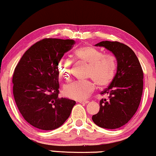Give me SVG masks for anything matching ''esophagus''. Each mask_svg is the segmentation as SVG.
I'll use <instances>...</instances> for the list:
<instances>
[{
	"mask_svg": "<svg viewBox=\"0 0 156 156\" xmlns=\"http://www.w3.org/2000/svg\"><path fill=\"white\" fill-rule=\"evenodd\" d=\"M89 102V101H80L79 103H83V104H87V103H88Z\"/></svg>",
	"mask_w": 156,
	"mask_h": 156,
	"instance_id": "esophagus-1",
	"label": "esophagus"
}]
</instances>
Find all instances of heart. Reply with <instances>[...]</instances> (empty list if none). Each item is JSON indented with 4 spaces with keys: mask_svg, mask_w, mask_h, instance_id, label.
<instances>
[{
    "mask_svg": "<svg viewBox=\"0 0 156 156\" xmlns=\"http://www.w3.org/2000/svg\"><path fill=\"white\" fill-rule=\"evenodd\" d=\"M78 59L89 64L87 76L95 82L99 88H104L112 82L116 75L117 60L112 55H103L101 50L85 46L75 51ZM58 70L64 79L68 80L72 75V62L64 56L58 62ZM94 86L91 82L76 81L67 84L63 87L62 93L65 97L76 101L87 99L94 91Z\"/></svg>",
    "mask_w": 156,
    "mask_h": 156,
    "instance_id": "heart-1",
    "label": "heart"
}]
</instances>
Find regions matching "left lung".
I'll return each instance as SVG.
<instances>
[{"instance_id":"left-lung-1","label":"left lung","mask_w":156,"mask_h":156,"mask_svg":"<svg viewBox=\"0 0 156 156\" xmlns=\"http://www.w3.org/2000/svg\"><path fill=\"white\" fill-rule=\"evenodd\" d=\"M95 46L111 51L117 61V73L108 88L101 94L107 96L100 101V111L92 116L97 125L116 129L128 122L136 112L143 91L142 68L135 53L119 42L103 41Z\"/></svg>"}]
</instances>
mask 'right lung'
Listing matches in <instances>:
<instances>
[{
	"mask_svg": "<svg viewBox=\"0 0 156 156\" xmlns=\"http://www.w3.org/2000/svg\"><path fill=\"white\" fill-rule=\"evenodd\" d=\"M73 39L48 38L28 48L16 66L13 94L25 120L40 130L59 128L68 119L76 101L58 98V62L72 49Z\"/></svg>",
	"mask_w": 156,
	"mask_h": 156,
	"instance_id": "obj_1",
	"label": "right lung"
}]
</instances>
